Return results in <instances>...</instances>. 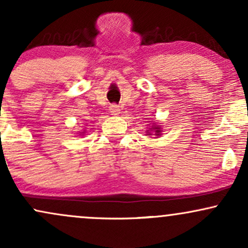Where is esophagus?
Returning a JSON list of instances; mask_svg holds the SVG:
<instances>
[{
	"label": "esophagus",
	"mask_w": 248,
	"mask_h": 248,
	"mask_svg": "<svg viewBox=\"0 0 248 248\" xmlns=\"http://www.w3.org/2000/svg\"><path fill=\"white\" fill-rule=\"evenodd\" d=\"M109 112L112 113L113 115L119 114V113H120V109H119L118 105H110V106H109Z\"/></svg>",
	"instance_id": "obj_1"
}]
</instances>
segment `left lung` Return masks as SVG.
Here are the masks:
<instances>
[{
  "mask_svg": "<svg viewBox=\"0 0 248 248\" xmlns=\"http://www.w3.org/2000/svg\"><path fill=\"white\" fill-rule=\"evenodd\" d=\"M155 129H156V133H157V134H156V135H158V133H160V128L155 127Z\"/></svg>",
  "mask_w": 248,
  "mask_h": 248,
  "instance_id": "obj_1",
  "label": "left lung"
}]
</instances>
